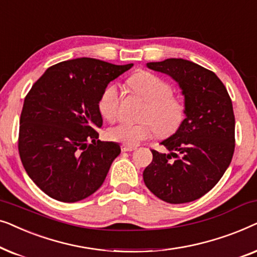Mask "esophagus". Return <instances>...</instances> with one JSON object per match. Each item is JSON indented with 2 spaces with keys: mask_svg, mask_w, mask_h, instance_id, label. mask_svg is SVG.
<instances>
[{
  "mask_svg": "<svg viewBox=\"0 0 257 257\" xmlns=\"http://www.w3.org/2000/svg\"><path fill=\"white\" fill-rule=\"evenodd\" d=\"M135 150H136V147H133V146H126V145L121 146L122 152H132V151H135Z\"/></svg>",
  "mask_w": 257,
  "mask_h": 257,
  "instance_id": "obj_1",
  "label": "esophagus"
}]
</instances>
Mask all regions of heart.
Here are the masks:
<instances>
[{
  "instance_id": "b5f03b06",
  "label": "heart",
  "mask_w": 257,
  "mask_h": 257,
  "mask_svg": "<svg viewBox=\"0 0 257 257\" xmlns=\"http://www.w3.org/2000/svg\"><path fill=\"white\" fill-rule=\"evenodd\" d=\"M128 85L149 103L143 117L145 121H122L112 126L107 131L108 138L122 145L137 146L156 132L160 137H168L180 128L186 118V108L180 99L172 96L170 84L154 73L140 71L128 79ZM119 106L120 91L117 85L110 84L100 94L98 108L106 120L113 121L119 117Z\"/></svg>"
}]
</instances>
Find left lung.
Wrapping results in <instances>:
<instances>
[{
	"label": "left lung",
	"instance_id": "obj_1",
	"mask_svg": "<svg viewBox=\"0 0 257 257\" xmlns=\"http://www.w3.org/2000/svg\"><path fill=\"white\" fill-rule=\"evenodd\" d=\"M166 73L185 96L186 118L161 145L144 171L146 187L168 203L194 201L215 186L229 166L235 149V117L226 86L215 73L182 58L147 63Z\"/></svg>",
	"mask_w": 257,
	"mask_h": 257
}]
</instances>
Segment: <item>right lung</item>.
<instances>
[{
	"label": "right lung",
	"mask_w": 257,
	"mask_h": 257,
	"mask_svg": "<svg viewBox=\"0 0 257 257\" xmlns=\"http://www.w3.org/2000/svg\"><path fill=\"white\" fill-rule=\"evenodd\" d=\"M133 64L76 58L49 68L24 99L19 152L31 180L50 198L77 202L103 185L120 146L98 140L107 84Z\"/></svg>",
	"instance_id": "1"
}]
</instances>
